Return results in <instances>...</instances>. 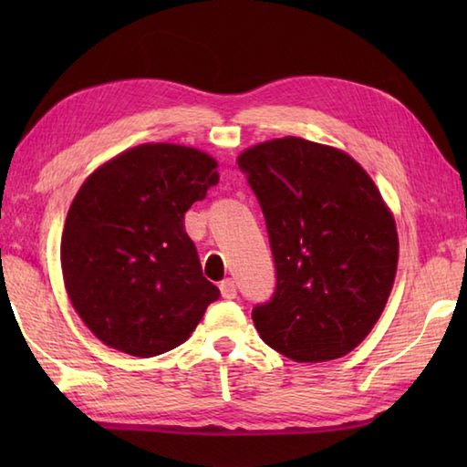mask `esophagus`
Returning <instances> with one entry per match:
<instances>
[{"label":"esophagus","instance_id":"obj_1","mask_svg":"<svg viewBox=\"0 0 467 467\" xmlns=\"http://www.w3.org/2000/svg\"><path fill=\"white\" fill-rule=\"evenodd\" d=\"M218 289H221L223 299H234V296H236V285H234L233 279H224Z\"/></svg>","mask_w":467,"mask_h":467}]
</instances>
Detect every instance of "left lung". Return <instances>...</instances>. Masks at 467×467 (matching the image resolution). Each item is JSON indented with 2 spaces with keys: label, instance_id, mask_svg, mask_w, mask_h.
I'll return each mask as SVG.
<instances>
[{
  "label": "left lung",
  "instance_id": "left-lung-1",
  "mask_svg": "<svg viewBox=\"0 0 467 467\" xmlns=\"http://www.w3.org/2000/svg\"><path fill=\"white\" fill-rule=\"evenodd\" d=\"M265 214L276 289L253 309L261 339L296 363L351 353L379 321L398 226L371 176L335 146L285 136L236 158Z\"/></svg>",
  "mask_w": 467,
  "mask_h": 467
}]
</instances>
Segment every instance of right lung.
I'll return each instance as SVG.
<instances>
[{"label":"right lung","instance_id":"1","mask_svg":"<svg viewBox=\"0 0 467 467\" xmlns=\"http://www.w3.org/2000/svg\"><path fill=\"white\" fill-rule=\"evenodd\" d=\"M216 166L192 146L140 144L98 166L74 196L59 246L64 286L104 345L166 353L218 299L184 231V213L218 182Z\"/></svg>","mask_w":467,"mask_h":467}]
</instances>
